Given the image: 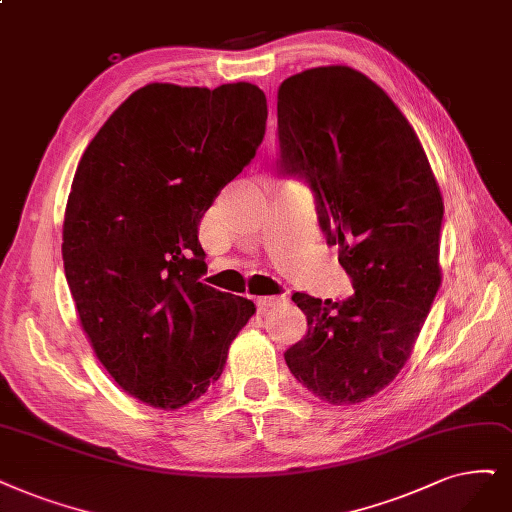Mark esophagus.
Masks as SVG:
<instances>
[{"instance_id": "esophagus-1", "label": "esophagus", "mask_w": 512, "mask_h": 512, "mask_svg": "<svg viewBox=\"0 0 512 512\" xmlns=\"http://www.w3.org/2000/svg\"><path fill=\"white\" fill-rule=\"evenodd\" d=\"M278 301H280V297H274V295H270V297H257V306H259L261 310H266V308L276 306Z\"/></svg>"}]
</instances>
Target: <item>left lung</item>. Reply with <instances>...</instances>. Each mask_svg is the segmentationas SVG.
Masks as SVG:
<instances>
[{
    "label": "left lung",
    "mask_w": 512,
    "mask_h": 512,
    "mask_svg": "<svg viewBox=\"0 0 512 512\" xmlns=\"http://www.w3.org/2000/svg\"><path fill=\"white\" fill-rule=\"evenodd\" d=\"M278 139L280 170L310 183L354 282L346 301L293 293L308 335L285 361L318 399L363 403L401 373L441 287V189L401 109L346 65L280 84Z\"/></svg>",
    "instance_id": "obj_1"
}]
</instances>
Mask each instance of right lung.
<instances>
[{
    "label": "right lung",
    "instance_id": "add662e5",
    "mask_svg": "<svg viewBox=\"0 0 512 512\" xmlns=\"http://www.w3.org/2000/svg\"><path fill=\"white\" fill-rule=\"evenodd\" d=\"M266 120L255 84L154 82L111 113L75 170L63 221L69 291L101 365L149 407L200 399L255 314L251 299L200 282L198 225L255 158Z\"/></svg>",
    "mask_w": 512,
    "mask_h": 512
}]
</instances>
